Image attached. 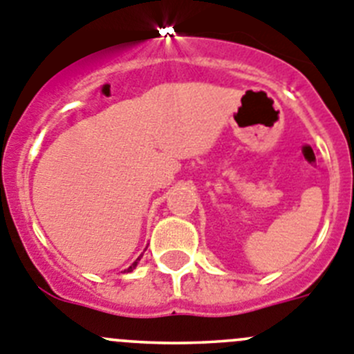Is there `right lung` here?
Masks as SVG:
<instances>
[{
  "label": "right lung",
  "instance_id": "add662e5",
  "mask_svg": "<svg viewBox=\"0 0 354 354\" xmlns=\"http://www.w3.org/2000/svg\"><path fill=\"white\" fill-rule=\"evenodd\" d=\"M140 259H142V255H140V257H138V259H136V261H134V262H133V264H131V266H129V268H127V270H126V273H131V271H133V270H136V266H138Z\"/></svg>",
  "mask_w": 354,
  "mask_h": 354
}]
</instances>
